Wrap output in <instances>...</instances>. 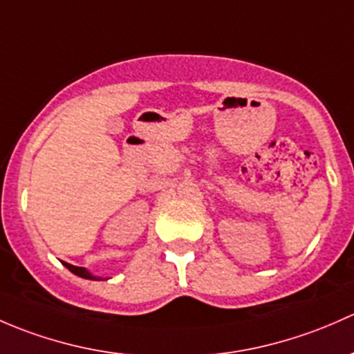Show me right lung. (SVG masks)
<instances>
[{"mask_svg": "<svg viewBox=\"0 0 354 354\" xmlns=\"http://www.w3.org/2000/svg\"><path fill=\"white\" fill-rule=\"evenodd\" d=\"M64 264H66V268L69 269V271H71V272H75V274H78V276H82V278H85V279H97L95 276H92V274H90V272L86 271L85 268H78V266L68 264V262H64Z\"/></svg>", "mask_w": 354, "mask_h": 354, "instance_id": "right-lung-1", "label": "right lung"}]
</instances>
